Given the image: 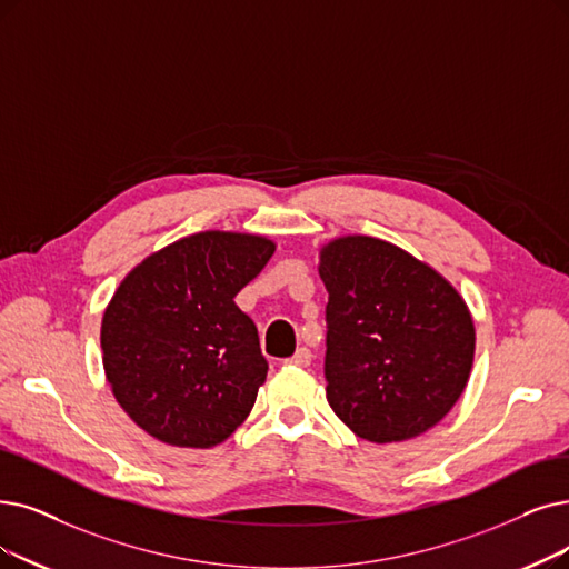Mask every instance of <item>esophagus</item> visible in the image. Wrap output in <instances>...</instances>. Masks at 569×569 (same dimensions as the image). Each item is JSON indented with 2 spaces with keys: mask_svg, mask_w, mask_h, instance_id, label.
Masks as SVG:
<instances>
[{
  "mask_svg": "<svg viewBox=\"0 0 569 569\" xmlns=\"http://www.w3.org/2000/svg\"><path fill=\"white\" fill-rule=\"evenodd\" d=\"M310 361H312V352H310L308 348L297 350V355H293V357L289 359V363H293V367H301V369L310 367Z\"/></svg>",
  "mask_w": 569,
  "mask_h": 569,
  "instance_id": "esophagus-1",
  "label": "esophagus"
}]
</instances>
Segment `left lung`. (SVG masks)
I'll list each match as a JSON object with an SVG mask.
<instances>
[{"label":"left lung","instance_id":"8db88e82","mask_svg":"<svg viewBox=\"0 0 569 569\" xmlns=\"http://www.w3.org/2000/svg\"><path fill=\"white\" fill-rule=\"evenodd\" d=\"M327 303V401L359 439L397 443L439 425L462 397L476 329L437 268L371 236L320 247Z\"/></svg>","mask_w":569,"mask_h":569}]
</instances>
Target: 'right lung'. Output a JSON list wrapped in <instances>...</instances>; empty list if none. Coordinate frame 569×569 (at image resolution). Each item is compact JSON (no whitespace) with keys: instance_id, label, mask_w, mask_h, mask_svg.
Segmentation results:
<instances>
[{"instance_id":"add662e5","label":"right lung","mask_w":569,"mask_h":569,"mask_svg":"<svg viewBox=\"0 0 569 569\" xmlns=\"http://www.w3.org/2000/svg\"><path fill=\"white\" fill-rule=\"evenodd\" d=\"M272 252L259 233L202 231L142 259L113 291L100 327L104 376L156 441L212 448L252 411L268 363L233 299Z\"/></svg>"}]
</instances>
